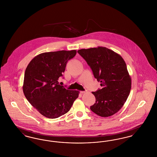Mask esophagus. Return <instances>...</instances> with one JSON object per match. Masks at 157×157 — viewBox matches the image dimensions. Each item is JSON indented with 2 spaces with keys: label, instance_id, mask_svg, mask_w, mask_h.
Here are the masks:
<instances>
[{
  "label": "esophagus",
  "instance_id": "1",
  "mask_svg": "<svg viewBox=\"0 0 157 157\" xmlns=\"http://www.w3.org/2000/svg\"><path fill=\"white\" fill-rule=\"evenodd\" d=\"M86 90H85V91H81V93L82 94H85V93H86Z\"/></svg>",
  "mask_w": 157,
  "mask_h": 157
}]
</instances>
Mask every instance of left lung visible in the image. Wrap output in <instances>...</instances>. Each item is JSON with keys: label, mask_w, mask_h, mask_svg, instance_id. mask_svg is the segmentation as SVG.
Wrapping results in <instances>:
<instances>
[{"label": "left lung", "mask_w": 157, "mask_h": 157, "mask_svg": "<svg viewBox=\"0 0 157 157\" xmlns=\"http://www.w3.org/2000/svg\"><path fill=\"white\" fill-rule=\"evenodd\" d=\"M78 53L86 60L102 89L92 93L96 102L90 109L102 117L118 112L127 101L131 79L126 63L119 54L105 47L82 49Z\"/></svg>", "instance_id": "1"}]
</instances>
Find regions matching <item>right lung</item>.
Wrapping results in <instances>:
<instances>
[{
	"label": "right lung",
	"mask_w": 157,
	"mask_h": 157,
	"mask_svg": "<svg viewBox=\"0 0 157 157\" xmlns=\"http://www.w3.org/2000/svg\"><path fill=\"white\" fill-rule=\"evenodd\" d=\"M76 54V50L42 53L32 59L25 70L24 95L46 118H57L67 113L79 96L78 90H67L58 82L67 61Z\"/></svg>",
	"instance_id": "right-lung-1"
}]
</instances>
